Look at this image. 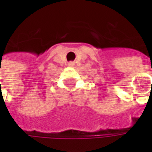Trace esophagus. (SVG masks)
I'll return each instance as SVG.
<instances>
[{"instance_id": "obj_1", "label": "esophagus", "mask_w": 152, "mask_h": 152, "mask_svg": "<svg viewBox=\"0 0 152 152\" xmlns=\"http://www.w3.org/2000/svg\"><path fill=\"white\" fill-rule=\"evenodd\" d=\"M67 65H68V67H73V66L75 65V63H74L73 61H69Z\"/></svg>"}]
</instances>
